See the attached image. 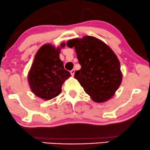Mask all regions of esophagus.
<instances>
[{
    "label": "esophagus",
    "mask_w": 150,
    "mask_h": 150,
    "mask_svg": "<svg viewBox=\"0 0 150 150\" xmlns=\"http://www.w3.org/2000/svg\"><path fill=\"white\" fill-rule=\"evenodd\" d=\"M75 69H73L72 70H70V74H71L72 76H74V75H75Z\"/></svg>",
    "instance_id": "1"
}]
</instances>
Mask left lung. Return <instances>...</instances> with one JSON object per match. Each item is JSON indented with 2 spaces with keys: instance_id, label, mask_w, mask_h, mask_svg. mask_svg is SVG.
<instances>
[{
  "instance_id": "obj_1",
  "label": "left lung",
  "mask_w": 150,
  "mask_h": 150,
  "mask_svg": "<svg viewBox=\"0 0 150 150\" xmlns=\"http://www.w3.org/2000/svg\"><path fill=\"white\" fill-rule=\"evenodd\" d=\"M67 46L74 47L81 68L75 73L84 90L97 103L109 100L123 78L116 55L104 42L92 37L70 39Z\"/></svg>"
}]
</instances>
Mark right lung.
<instances>
[{"instance_id": "right-lung-1", "label": "right lung", "mask_w": 150, "mask_h": 150, "mask_svg": "<svg viewBox=\"0 0 150 150\" xmlns=\"http://www.w3.org/2000/svg\"><path fill=\"white\" fill-rule=\"evenodd\" d=\"M65 46V43H61L58 47L50 44L43 45L36 53L29 71L27 80L31 90L44 100L59 95L62 85L70 77L59 57L61 49Z\"/></svg>"}]
</instances>
